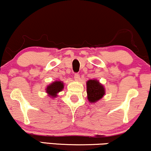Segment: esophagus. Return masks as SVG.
<instances>
[{
	"mask_svg": "<svg viewBox=\"0 0 151 151\" xmlns=\"http://www.w3.org/2000/svg\"><path fill=\"white\" fill-rule=\"evenodd\" d=\"M74 78H75L76 81H78L79 78H80V76H79V74L75 73V75H74Z\"/></svg>",
	"mask_w": 151,
	"mask_h": 151,
	"instance_id": "esophagus-1",
	"label": "esophagus"
}]
</instances>
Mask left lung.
I'll use <instances>...</instances> for the list:
<instances>
[{
  "mask_svg": "<svg viewBox=\"0 0 151 151\" xmlns=\"http://www.w3.org/2000/svg\"><path fill=\"white\" fill-rule=\"evenodd\" d=\"M88 100L90 103H94L99 101L105 95V88L97 80H89L86 83Z\"/></svg>",
  "mask_w": 151,
  "mask_h": 151,
  "instance_id": "left-lung-1",
  "label": "left lung"
}]
</instances>
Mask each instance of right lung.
<instances>
[{
  "mask_svg": "<svg viewBox=\"0 0 151 151\" xmlns=\"http://www.w3.org/2000/svg\"><path fill=\"white\" fill-rule=\"evenodd\" d=\"M63 88V83L61 82V81H56L47 86V88H45V91H46V93L48 94V96L53 98L56 97L58 96L57 94L59 92H60V91H62Z\"/></svg>",
  "mask_w": 151,
  "mask_h": 151,
  "instance_id": "add662e5",
  "label": "right lung"
}]
</instances>
